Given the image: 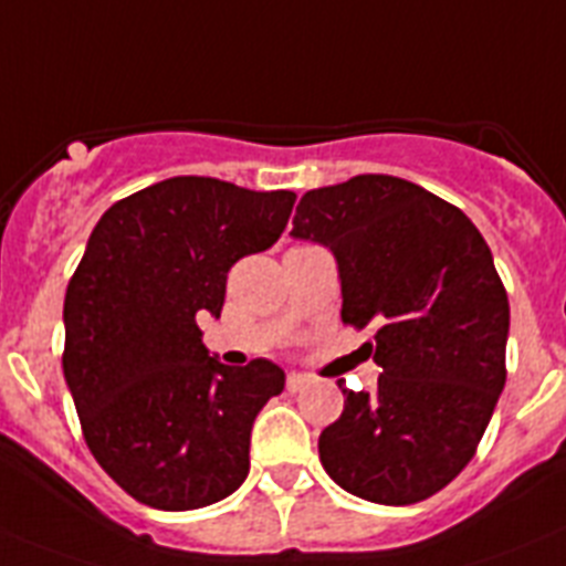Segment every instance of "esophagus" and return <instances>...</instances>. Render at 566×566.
I'll use <instances>...</instances> for the list:
<instances>
[{
	"label": "esophagus",
	"instance_id": "esophagus-1",
	"mask_svg": "<svg viewBox=\"0 0 566 566\" xmlns=\"http://www.w3.org/2000/svg\"><path fill=\"white\" fill-rule=\"evenodd\" d=\"M307 385H311V376H304V373H287V392H298Z\"/></svg>",
	"mask_w": 566,
	"mask_h": 566
}]
</instances>
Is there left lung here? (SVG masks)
<instances>
[{
  "label": "left lung",
  "mask_w": 566,
  "mask_h": 566,
  "mask_svg": "<svg viewBox=\"0 0 566 566\" xmlns=\"http://www.w3.org/2000/svg\"><path fill=\"white\" fill-rule=\"evenodd\" d=\"M290 233L336 255L342 322L378 327L365 344L378 390L344 387L322 467L376 504L430 499L470 464L507 381L510 302L484 235L455 205L381 174L307 190Z\"/></svg>",
  "instance_id": "left-lung-1"
}]
</instances>
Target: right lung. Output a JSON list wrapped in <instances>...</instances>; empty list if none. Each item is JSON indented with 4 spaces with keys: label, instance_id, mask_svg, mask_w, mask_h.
Here are the masks:
<instances>
[{
    "label": "right lung",
    "instance_id": "right-lung-1",
    "mask_svg": "<svg viewBox=\"0 0 566 566\" xmlns=\"http://www.w3.org/2000/svg\"><path fill=\"white\" fill-rule=\"evenodd\" d=\"M296 193L174 176L105 210L65 293V381L93 459L156 510H196L239 490L250 430L284 370L228 367L201 344L228 270L287 228Z\"/></svg>",
    "mask_w": 566,
    "mask_h": 566
}]
</instances>
